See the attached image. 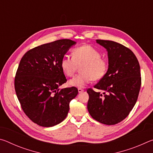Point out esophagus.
Listing matches in <instances>:
<instances>
[{"mask_svg":"<svg viewBox=\"0 0 153 153\" xmlns=\"http://www.w3.org/2000/svg\"><path fill=\"white\" fill-rule=\"evenodd\" d=\"M78 92H79V93H82V92H84V90L82 88H78Z\"/></svg>","mask_w":153,"mask_h":153,"instance_id":"esophagus-1","label":"esophagus"}]
</instances>
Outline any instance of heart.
I'll use <instances>...</instances> for the list:
<instances>
[{
	"instance_id": "b5f03b06",
	"label": "heart",
	"mask_w": 153,
	"mask_h": 153,
	"mask_svg": "<svg viewBox=\"0 0 153 153\" xmlns=\"http://www.w3.org/2000/svg\"><path fill=\"white\" fill-rule=\"evenodd\" d=\"M79 74L69 81L71 86L83 88L92 81L101 79L107 74L108 63L101 56L99 51L90 45H83L75 48L72 56L65 55L61 60V68L65 76L71 77L77 66L81 65Z\"/></svg>"
}]
</instances>
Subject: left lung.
<instances>
[{"label":"left lung","instance_id":"left-lung-1","mask_svg":"<svg viewBox=\"0 0 153 153\" xmlns=\"http://www.w3.org/2000/svg\"><path fill=\"white\" fill-rule=\"evenodd\" d=\"M107 49L108 68L94 88H88V110L93 119L106 125H115L128 117L138 99L141 86L139 62L130 49L111 40H97Z\"/></svg>","mask_w":153,"mask_h":153}]
</instances>
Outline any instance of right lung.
I'll use <instances>...</instances> for the list:
<instances>
[{"label":"right lung","mask_w":153,"mask_h":153,"mask_svg":"<svg viewBox=\"0 0 153 153\" xmlns=\"http://www.w3.org/2000/svg\"><path fill=\"white\" fill-rule=\"evenodd\" d=\"M76 42L58 40L28 51L20 61L15 90L21 107L30 120L42 127L63 121L69 102L78 94L76 87L59 89L67 82L61 60Z\"/></svg>","instance_id":"add662e5"}]
</instances>
